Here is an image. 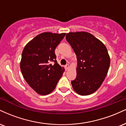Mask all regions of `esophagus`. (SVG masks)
Wrapping results in <instances>:
<instances>
[{
  "label": "esophagus",
  "instance_id": "esophagus-1",
  "mask_svg": "<svg viewBox=\"0 0 126 126\" xmlns=\"http://www.w3.org/2000/svg\"><path fill=\"white\" fill-rule=\"evenodd\" d=\"M69 69V65L66 64V66H65V69H66V70H67Z\"/></svg>",
  "mask_w": 126,
  "mask_h": 126
}]
</instances>
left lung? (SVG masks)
<instances>
[{
  "mask_svg": "<svg viewBox=\"0 0 126 126\" xmlns=\"http://www.w3.org/2000/svg\"><path fill=\"white\" fill-rule=\"evenodd\" d=\"M66 40L76 54V78L71 82L80 95H91L102 85L107 75L110 57L105 45L87 32H69Z\"/></svg>",
  "mask_w": 126,
  "mask_h": 126,
  "instance_id": "1",
  "label": "left lung"
}]
</instances>
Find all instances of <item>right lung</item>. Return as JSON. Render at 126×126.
Returning <instances> with one entry per match:
<instances>
[{
    "label": "right lung",
    "mask_w": 126,
    "mask_h": 126,
    "mask_svg": "<svg viewBox=\"0 0 126 126\" xmlns=\"http://www.w3.org/2000/svg\"><path fill=\"white\" fill-rule=\"evenodd\" d=\"M65 35L43 32L28 42L23 50L20 62L22 74L38 94L46 95L53 92L64 72L56 61L54 51Z\"/></svg>",
    "instance_id": "right-lung-1"
}]
</instances>
